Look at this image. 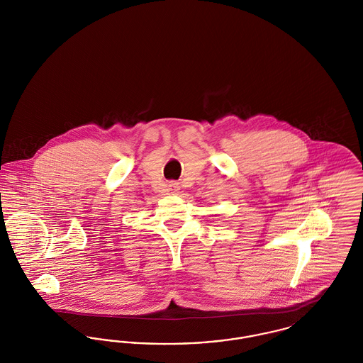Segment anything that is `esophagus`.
<instances>
[{
    "instance_id": "esophagus-1",
    "label": "esophagus",
    "mask_w": 363,
    "mask_h": 363,
    "mask_svg": "<svg viewBox=\"0 0 363 363\" xmlns=\"http://www.w3.org/2000/svg\"><path fill=\"white\" fill-rule=\"evenodd\" d=\"M178 189H179V185H178V182H170V184H169V190H170L172 193L178 191Z\"/></svg>"
}]
</instances>
